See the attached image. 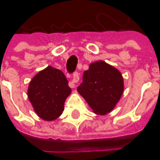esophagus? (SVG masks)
<instances>
[{"mask_svg":"<svg viewBox=\"0 0 160 160\" xmlns=\"http://www.w3.org/2000/svg\"><path fill=\"white\" fill-rule=\"evenodd\" d=\"M80 80V77H79V74L77 72H75L73 74V77H72V81H70V83H69V85H70V87L71 88H76V83L78 82Z\"/></svg>","mask_w":160,"mask_h":160,"instance_id":"esophagus-1","label":"esophagus"}]
</instances>
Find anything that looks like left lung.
I'll return each instance as SVG.
<instances>
[{"mask_svg": "<svg viewBox=\"0 0 160 160\" xmlns=\"http://www.w3.org/2000/svg\"><path fill=\"white\" fill-rule=\"evenodd\" d=\"M82 79L77 90L94 113L106 115L113 111L124 90L120 71L99 60L89 64Z\"/></svg>", "mask_w": 160, "mask_h": 160, "instance_id": "obj_1", "label": "left lung"}]
</instances>
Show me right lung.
<instances>
[{
    "label": "right lung",
    "instance_id": "right-lung-1",
    "mask_svg": "<svg viewBox=\"0 0 160 160\" xmlns=\"http://www.w3.org/2000/svg\"><path fill=\"white\" fill-rule=\"evenodd\" d=\"M71 93L65 75L50 65L37 73L28 88V98L35 113L49 122L62 114L65 100Z\"/></svg>",
    "mask_w": 160,
    "mask_h": 160
}]
</instances>
